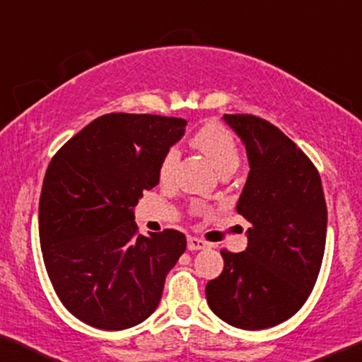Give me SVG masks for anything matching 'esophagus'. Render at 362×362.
I'll use <instances>...</instances> for the list:
<instances>
[{
	"instance_id": "1",
	"label": "esophagus",
	"mask_w": 362,
	"mask_h": 362,
	"mask_svg": "<svg viewBox=\"0 0 362 362\" xmlns=\"http://www.w3.org/2000/svg\"><path fill=\"white\" fill-rule=\"evenodd\" d=\"M208 247V242H204L198 237H188V250H203Z\"/></svg>"
}]
</instances>
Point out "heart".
<instances>
[{"mask_svg": "<svg viewBox=\"0 0 362 362\" xmlns=\"http://www.w3.org/2000/svg\"><path fill=\"white\" fill-rule=\"evenodd\" d=\"M193 146L202 151L209 159V163L219 174H233L239 167L240 154L233 134L219 123H206L192 138ZM180 159V153L177 148H169L165 151L159 164L160 182H170L174 179L177 163Z\"/></svg>", "mask_w": 362, "mask_h": 362, "instance_id": "obj_1", "label": "heart"}]
</instances>
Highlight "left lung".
I'll return each instance as SVG.
<instances>
[{"label":"left lung","instance_id":"8db88e82","mask_svg":"<svg viewBox=\"0 0 362 362\" xmlns=\"http://www.w3.org/2000/svg\"><path fill=\"white\" fill-rule=\"evenodd\" d=\"M245 144L250 172L237 213L250 223L247 249H223L224 269L206 284L221 320L244 330L278 325L298 312L319 276L327 204L319 170L278 127L249 113L224 115Z\"/></svg>","mask_w":362,"mask_h":362}]
</instances>
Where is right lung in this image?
Wrapping results in <instances>:
<instances>
[{
  "label": "right lung",
  "instance_id": "right-lung-1",
  "mask_svg": "<svg viewBox=\"0 0 362 362\" xmlns=\"http://www.w3.org/2000/svg\"><path fill=\"white\" fill-rule=\"evenodd\" d=\"M185 125L177 117L107 113L48 164L39 203L43 262L62 304L90 327L123 330L146 320L187 249L175 229L138 234L133 213L159 183L160 159Z\"/></svg>",
  "mask_w": 362,
  "mask_h": 362
}]
</instances>
